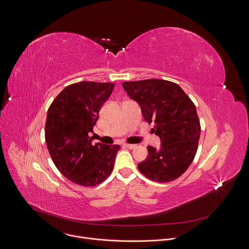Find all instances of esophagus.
Instances as JSON below:
<instances>
[{
  "instance_id": "obj_1",
  "label": "esophagus",
  "mask_w": 249,
  "mask_h": 249,
  "mask_svg": "<svg viewBox=\"0 0 249 249\" xmlns=\"http://www.w3.org/2000/svg\"><path fill=\"white\" fill-rule=\"evenodd\" d=\"M125 148H127V149H130V150H133V149H135L137 146L136 145H132V144H124L123 145Z\"/></svg>"
}]
</instances>
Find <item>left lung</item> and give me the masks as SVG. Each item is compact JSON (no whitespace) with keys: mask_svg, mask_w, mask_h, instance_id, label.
Listing matches in <instances>:
<instances>
[{"mask_svg":"<svg viewBox=\"0 0 249 249\" xmlns=\"http://www.w3.org/2000/svg\"><path fill=\"white\" fill-rule=\"evenodd\" d=\"M123 89L141 107L145 121L155 123L160 148L148 147V157L138 164L149 179L169 182L193 161L201 133L196 107L183 89L169 81L150 79L124 82Z\"/></svg>","mask_w":249,"mask_h":249,"instance_id":"8db88e82","label":"left lung"}]
</instances>
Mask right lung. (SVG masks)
Masks as SVG:
<instances>
[{"label":"right lung","mask_w":249,"mask_h":249,"mask_svg":"<svg viewBox=\"0 0 249 249\" xmlns=\"http://www.w3.org/2000/svg\"><path fill=\"white\" fill-rule=\"evenodd\" d=\"M113 83L80 82L66 87L47 112L45 141L59 171L72 182L92 187L112 172L120 146L92 144L89 133Z\"/></svg>","instance_id":"right-lung-1"}]
</instances>
